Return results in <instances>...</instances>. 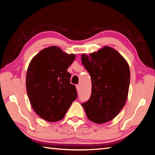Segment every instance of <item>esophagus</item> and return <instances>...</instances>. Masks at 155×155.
I'll use <instances>...</instances> for the list:
<instances>
[{
	"mask_svg": "<svg viewBox=\"0 0 155 155\" xmlns=\"http://www.w3.org/2000/svg\"><path fill=\"white\" fill-rule=\"evenodd\" d=\"M76 88H77V90L78 91H80V86H79V85H77V86H76Z\"/></svg>",
	"mask_w": 155,
	"mask_h": 155,
	"instance_id": "34e87169",
	"label": "esophagus"
}]
</instances>
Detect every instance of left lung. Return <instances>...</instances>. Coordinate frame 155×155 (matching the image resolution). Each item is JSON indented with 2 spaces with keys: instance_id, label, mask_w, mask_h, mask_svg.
I'll return each instance as SVG.
<instances>
[{
  "instance_id": "8db88e82",
  "label": "left lung",
  "mask_w": 155,
  "mask_h": 155,
  "mask_svg": "<svg viewBox=\"0 0 155 155\" xmlns=\"http://www.w3.org/2000/svg\"><path fill=\"white\" fill-rule=\"evenodd\" d=\"M82 63L92 81V93L82 104L90 120L104 124L113 120L127 101L130 71L127 61L116 50L105 46L89 55L82 54Z\"/></svg>"
}]
</instances>
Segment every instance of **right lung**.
Instances as JSON below:
<instances>
[{
  "mask_svg": "<svg viewBox=\"0 0 155 155\" xmlns=\"http://www.w3.org/2000/svg\"><path fill=\"white\" fill-rule=\"evenodd\" d=\"M74 59V54L51 46L39 52L29 64L28 98L35 112L47 121L62 120L77 98L76 87L70 83L71 74L67 71Z\"/></svg>",
  "mask_w": 155,
  "mask_h": 155,
  "instance_id": "right-lung-1",
  "label": "right lung"
}]
</instances>
